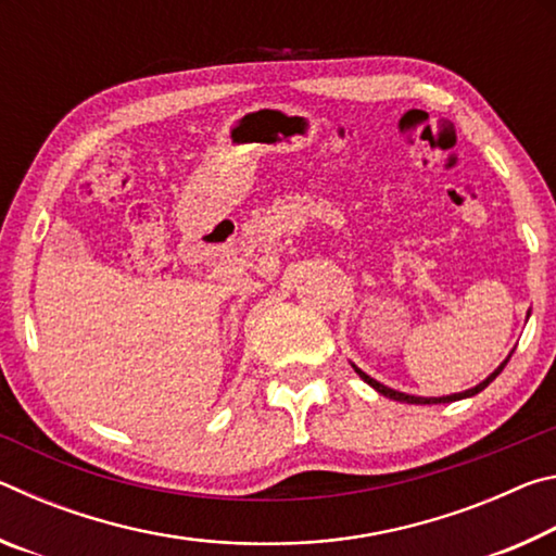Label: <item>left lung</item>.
I'll list each match as a JSON object with an SVG mask.
<instances>
[{"label": "left lung", "mask_w": 556, "mask_h": 556, "mask_svg": "<svg viewBox=\"0 0 556 556\" xmlns=\"http://www.w3.org/2000/svg\"><path fill=\"white\" fill-rule=\"evenodd\" d=\"M513 355V353H510ZM510 355H507L505 357V363L501 365V368H497L493 375H491V378H485L481 384H476V388H470V390H466V392H458V394H448V397H414V394H404V392H397V390H390V388H384V384H380L378 380H372L370 378V375H365L363 370H357L355 368V365H353V368H355V372L357 375H361V378L365 380V382H368L370 384V388H375V390H378L380 394H384V397H390V400H397V402H407V404H446V402H456V400H464V397H473V394H478V392H481V390H485L488 388V384H491L495 378H497V375H501L503 372V368H505V365H507V361H510Z\"/></svg>", "instance_id": "left-lung-1"}]
</instances>
